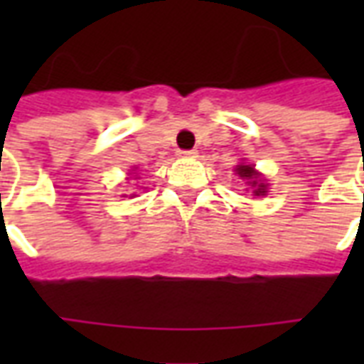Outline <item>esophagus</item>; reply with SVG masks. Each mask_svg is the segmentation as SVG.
<instances>
[{"label":"esophagus","mask_w":364,"mask_h":364,"mask_svg":"<svg viewBox=\"0 0 364 364\" xmlns=\"http://www.w3.org/2000/svg\"><path fill=\"white\" fill-rule=\"evenodd\" d=\"M197 154H198L197 150H181L179 151V156H181V158H197Z\"/></svg>","instance_id":"1"}]
</instances>
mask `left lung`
<instances>
[{
    "label": "left lung",
    "mask_w": 364,
    "mask_h": 364,
    "mask_svg": "<svg viewBox=\"0 0 364 364\" xmlns=\"http://www.w3.org/2000/svg\"><path fill=\"white\" fill-rule=\"evenodd\" d=\"M236 175L237 177H242L250 187L253 189V195L255 197H265L267 195V183L263 181L259 177V173L255 171V167L253 166H245V164H240V166H236Z\"/></svg>",
    "instance_id": "left-lung-1"
}]
</instances>
